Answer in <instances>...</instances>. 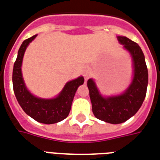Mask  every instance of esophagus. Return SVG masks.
Instances as JSON below:
<instances>
[{
    "mask_svg": "<svg viewBox=\"0 0 160 160\" xmlns=\"http://www.w3.org/2000/svg\"><path fill=\"white\" fill-rule=\"evenodd\" d=\"M83 74L84 77H85V80H87L90 77L92 76V69L90 68H86L83 71Z\"/></svg>",
    "mask_w": 160,
    "mask_h": 160,
    "instance_id": "esophagus-1",
    "label": "esophagus"
}]
</instances>
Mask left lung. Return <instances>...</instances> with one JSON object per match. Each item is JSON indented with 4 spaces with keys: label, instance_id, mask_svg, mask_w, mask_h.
Masks as SVG:
<instances>
[{
    "label": "left lung",
    "instance_id": "1",
    "mask_svg": "<svg viewBox=\"0 0 160 160\" xmlns=\"http://www.w3.org/2000/svg\"><path fill=\"white\" fill-rule=\"evenodd\" d=\"M123 48L131 54L133 77L125 92L119 95L105 97L97 86L95 80L89 79L87 86L96 118L110 124H120L134 116L146 97L148 73L145 57L139 45L125 36H117Z\"/></svg>",
    "mask_w": 160,
    "mask_h": 160
}]
</instances>
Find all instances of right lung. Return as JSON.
I'll return each instance as SVG.
<instances>
[{"label":"right lung","instance_id":"add662e5","mask_svg":"<svg viewBox=\"0 0 160 160\" xmlns=\"http://www.w3.org/2000/svg\"><path fill=\"white\" fill-rule=\"evenodd\" d=\"M37 35L23 41L20 47L12 71L14 94L18 103L29 116L42 124H55L67 118L78 87L84 83V77L70 80L65 84L56 98H41L33 95L26 86L22 74V62L26 48Z\"/></svg>","mask_w":160,"mask_h":160}]
</instances>
